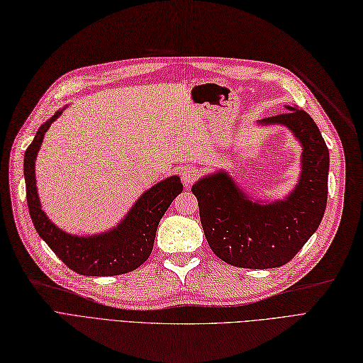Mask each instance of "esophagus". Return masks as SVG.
<instances>
[{
  "label": "esophagus",
  "instance_id": "1",
  "mask_svg": "<svg viewBox=\"0 0 363 363\" xmlns=\"http://www.w3.org/2000/svg\"><path fill=\"white\" fill-rule=\"evenodd\" d=\"M181 177H182L184 185L189 186V185H191L194 181H197V178H199V170H197L196 167L189 166V167H185V169L182 170Z\"/></svg>",
  "mask_w": 363,
  "mask_h": 363
}]
</instances>
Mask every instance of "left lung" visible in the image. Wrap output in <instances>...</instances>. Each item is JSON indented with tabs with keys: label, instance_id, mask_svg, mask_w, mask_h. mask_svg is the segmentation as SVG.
<instances>
[{
	"label": "left lung",
	"instance_id": "obj_1",
	"mask_svg": "<svg viewBox=\"0 0 363 363\" xmlns=\"http://www.w3.org/2000/svg\"><path fill=\"white\" fill-rule=\"evenodd\" d=\"M286 108V113L261 121L262 125L288 126L303 146L300 179L285 201L252 202L221 170L191 186L209 247L226 264L255 270L282 267L321 223L327 205L329 149L305 110Z\"/></svg>",
	"mask_w": 363,
	"mask_h": 363
}]
</instances>
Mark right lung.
Listing matches in <instances>:
<instances>
[{
    "label": "right lung",
    "mask_w": 363,
    "mask_h": 363,
    "mask_svg": "<svg viewBox=\"0 0 363 363\" xmlns=\"http://www.w3.org/2000/svg\"><path fill=\"white\" fill-rule=\"evenodd\" d=\"M62 114L58 110L45 122L26 150L24 174L28 211L39 237L71 270L84 276H118L130 273L142 265L152 253L161 217L173 199L182 191L178 177L155 184L140 196L131 211L114 229L91 237H79L58 229L40 208L34 161L43 142L45 133Z\"/></svg>",
    "instance_id": "1"
}]
</instances>
